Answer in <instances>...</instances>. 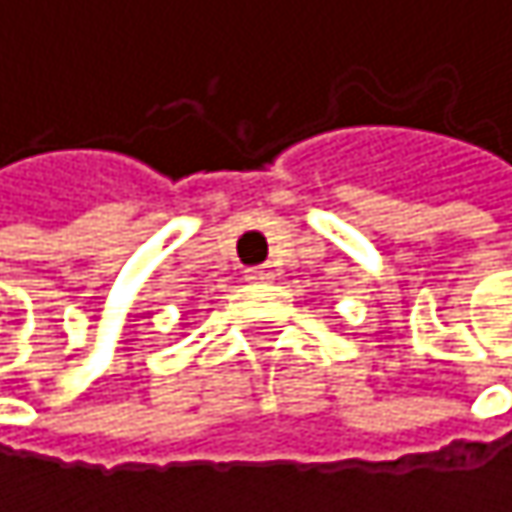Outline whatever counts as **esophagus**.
Instances as JSON below:
<instances>
[{
    "label": "esophagus",
    "mask_w": 512,
    "mask_h": 512,
    "mask_svg": "<svg viewBox=\"0 0 512 512\" xmlns=\"http://www.w3.org/2000/svg\"><path fill=\"white\" fill-rule=\"evenodd\" d=\"M275 272H272V266H252V269H246V278L249 281H269Z\"/></svg>",
    "instance_id": "34e87169"
}]
</instances>
